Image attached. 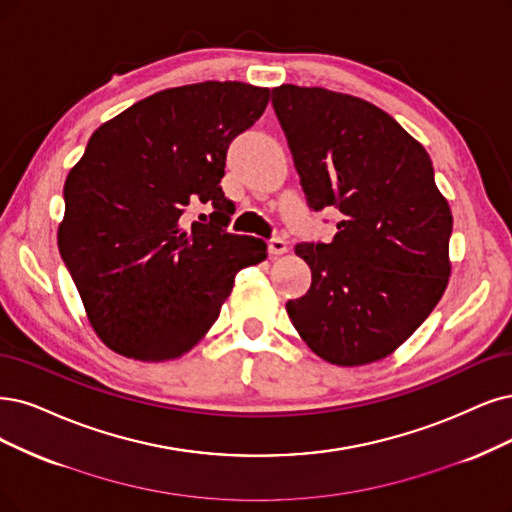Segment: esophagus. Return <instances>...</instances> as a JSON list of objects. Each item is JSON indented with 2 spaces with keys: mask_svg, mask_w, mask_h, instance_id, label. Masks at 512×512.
I'll list each match as a JSON object with an SVG mask.
<instances>
[{
  "mask_svg": "<svg viewBox=\"0 0 512 512\" xmlns=\"http://www.w3.org/2000/svg\"><path fill=\"white\" fill-rule=\"evenodd\" d=\"M268 249H270L272 257H280V255H285L289 251V244L282 238H272L270 244H268Z\"/></svg>",
  "mask_w": 512,
  "mask_h": 512,
  "instance_id": "1",
  "label": "esophagus"
}]
</instances>
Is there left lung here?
<instances>
[{
	"label": "left lung",
	"instance_id": "8db88e82",
	"mask_svg": "<svg viewBox=\"0 0 512 512\" xmlns=\"http://www.w3.org/2000/svg\"><path fill=\"white\" fill-rule=\"evenodd\" d=\"M272 105L308 204L342 213L331 242L295 246L312 285L287 304L291 323L331 365L380 361L424 323L451 274L453 217L428 151L352 94L282 84Z\"/></svg>",
	"mask_w": 512,
	"mask_h": 512
}]
</instances>
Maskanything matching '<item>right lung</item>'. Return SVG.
<instances>
[{
  "instance_id": "right-lung-1",
  "label": "right lung",
  "mask_w": 512,
  "mask_h": 512,
  "mask_svg": "<svg viewBox=\"0 0 512 512\" xmlns=\"http://www.w3.org/2000/svg\"><path fill=\"white\" fill-rule=\"evenodd\" d=\"M270 88L200 82L160 90L92 132L65 181L59 251L101 342L143 363L192 350L219 318L242 268L268 244L225 232V151L253 126ZM211 224L185 226L189 203ZM206 217V215H204Z\"/></svg>"
}]
</instances>
